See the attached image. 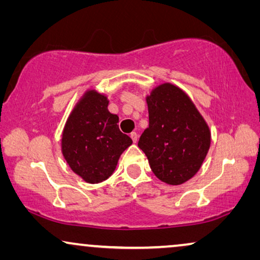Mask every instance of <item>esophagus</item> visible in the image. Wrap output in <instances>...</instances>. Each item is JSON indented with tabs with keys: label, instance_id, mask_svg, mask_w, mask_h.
I'll return each mask as SVG.
<instances>
[{
	"label": "esophagus",
	"instance_id": "esophagus-1",
	"mask_svg": "<svg viewBox=\"0 0 260 260\" xmlns=\"http://www.w3.org/2000/svg\"><path fill=\"white\" fill-rule=\"evenodd\" d=\"M130 137L133 138L134 143H136V142L138 141V134H137V133H135V131H134V133H131V134H130Z\"/></svg>",
	"mask_w": 260,
	"mask_h": 260
}]
</instances>
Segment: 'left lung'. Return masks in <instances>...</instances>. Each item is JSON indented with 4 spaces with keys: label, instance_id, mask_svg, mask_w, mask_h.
I'll use <instances>...</instances> for the list:
<instances>
[{
    "label": "left lung",
    "instance_id": "8db88e82",
    "mask_svg": "<svg viewBox=\"0 0 260 260\" xmlns=\"http://www.w3.org/2000/svg\"><path fill=\"white\" fill-rule=\"evenodd\" d=\"M149 127L138 141L152 173L177 186L201 168L211 145V131L186 92L175 85H158L147 95Z\"/></svg>",
    "mask_w": 260,
    "mask_h": 260
}]
</instances>
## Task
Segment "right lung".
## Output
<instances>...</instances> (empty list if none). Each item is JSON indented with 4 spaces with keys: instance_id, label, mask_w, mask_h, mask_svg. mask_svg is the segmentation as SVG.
<instances>
[{
    "instance_id": "right-lung-1",
    "label": "right lung",
    "mask_w": 260,
    "mask_h": 260,
    "mask_svg": "<svg viewBox=\"0 0 260 260\" xmlns=\"http://www.w3.org/2000/svg\"><path fill=\"white\" fill-rule=\"evenodd\" d=\"M108 97L88 90L71 112L62 131L61 151L77 175L99 183L115 172L122 152L133 140L118 127L119 118L108 110Z\"/></svg>"
}]
</instances>
